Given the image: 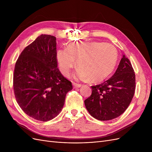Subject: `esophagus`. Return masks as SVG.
Returning <instances> with one entry per match:
<instances>
[{"label": "esophagus", "instance_id": "1", "mask_svg": "<svg viewBox=\"0 0 152 152\" xmlns=\"http://www.w3.org/2000/svg\"><path fill=\"white\" fill-rule=\"evenodd\" d=\"M73 87H75V88H78V87H81V84H76V83H73Z\"/></svg>", "mask_w": 152, "mask_h": 152}]
</instances>
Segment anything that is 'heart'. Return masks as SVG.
I'll return each instance as SVG.
<instances>
[{
    "label": "heart",
    "instance_id": "obj_1",
    "mask_svg": "<svg viewBox=\"0 0 152 152\" xmlns=\"http://www.w3.org/2000/svg\"><path fill=\"white\" fill-rule=\"evenodd\" d=\"M56 59L64 75H70L77 61L78 79L99 82L107 79L113 72L118 60V52L115 47L108 43L96 41L75 42L69 44L66 49H58Z\"/></svg>",
    "mask_w": 152,
    "mask_h": 152
}]
</instances>
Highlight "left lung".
<instances>
[{
	"label": "left lung",
	"instance_id": "8db88e82",
	"mask_svg": "<svg viewBox=\"0 0 152 152\" xmlns=\"http://www.w3.org/2000/svg\"><path fill=\"white\" fill-rule=\"evenodd\" d=\"M136 79L129 59L124 55L113 75L99 85L91 86L92 94L84 101L91 116L110 121L122 114L134 94Z\"/></svg>",
	"mask_w": 152,
	"mask_h": 152
}]
</instances>
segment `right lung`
Instances as JSON below:
<instances>
[{"mask_svg":"<svg viewBox=\"0 0 152 152\" xmlns=\"http://www.w3.org/2000/svg\"><path fill=\"white\" fill-rule=\"evenodd\" d=\"M56 38L41 35L18 57L13 74L18 104L26 114L47 122L60 113L72 82L59 70Z\"/></svg>","mask_w":152,"mask_h":152,"instance_id":"add662e5","label":"right lung"}]
</instances>
